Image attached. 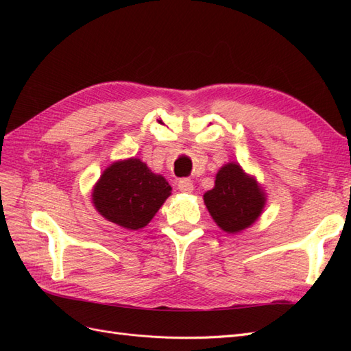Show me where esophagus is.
<instances>
[{
  "label": "esophagus",
  "instance_id": "1",
  "mask_svg": "<svg viewBox=\"0 0 351 351\" xmlns=\"http://www.w3.org/2000/svg\"><path fill=\"white\" fill-rule=\"evenodd\" d=\"M177 186H178L180 192H183V193H192L193 192V183H192V180H189V178L180 180Z\"/></svg>",
  "mask_w": 351,
  "mask_h": 351
}]
</instances>
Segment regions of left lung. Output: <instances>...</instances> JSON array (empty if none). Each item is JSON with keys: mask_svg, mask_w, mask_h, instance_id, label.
<instances>
[{"mask_svg": "<svg viewBox=\"0 0 351 351\" xmlns=\"http://www.w3.org/2000/svg\"><path fill=\"white\" fill-rule=\"evenodd\" d=\"M205 205L217 226L230 234L249 228L265 208L263 189L237 162L219 168L215 186L204 195Z\"/></svg>", "mask_w": 351, "mask_h": 351, "instance_id": "left-lung-1", "label": "left lung"}]
</instances>
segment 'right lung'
<instances>
[{"instance_id": "1", "label": "right lung", "mask_w": 351, "mask_h": 351, "mask_svg": "<svg viewBox=\"0 0 351 351\" xmlns=\"http://www.w3.org/2000/svg\"><path fill=\"white\" fill-rule=\"evenodd\" d=\"M171 195L161 174L137 158L112 162L93 186L92 202L99 214L127 230H139L151 222Z\"/></svg>"}]
</instances>
